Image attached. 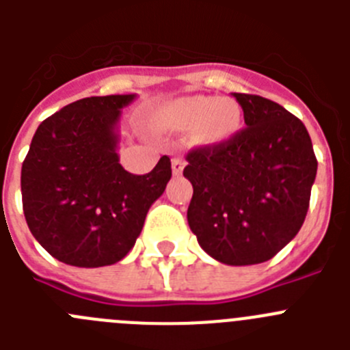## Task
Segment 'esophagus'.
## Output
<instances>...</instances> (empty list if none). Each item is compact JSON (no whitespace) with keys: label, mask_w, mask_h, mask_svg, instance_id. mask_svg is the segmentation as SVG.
<instances>
[{"label":"esophagus","mask_w":350,"mask_h":350,"mask_svg":"<svg viewBox=\"0 0 350 350\" xmlns=\"http://www.w3.org/2000/svg\"><path fill=\"white\" fill-rule=\"evenodd\" d=\"M184 166H185V161H184V157H180V156H175L172 159V170H173V173H175V175H178V173H182V170H184Z\"/></svg>","instance_id":"esophagus-1"}]
</instances>
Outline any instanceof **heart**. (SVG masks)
Listing matches in <instances>:
<instances>
[{"mask_svg": "<svg viewBox=\"0 0 350 350\" xmlns=\"http://www.w3.org/2000/svg\"><path fill=\"white\" fill-rule=\"evenodd\" d=\"M240 107L234 101L215 96H187L166 107L163 122L173 129H187L200 124V137L208 144H221L240 128Z\"/></svg>", "mask_w": 350, "mask_h": 350, "instance_id": "1", "label": "heart"}]
</instances>
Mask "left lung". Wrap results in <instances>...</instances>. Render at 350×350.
<instances>
[{
	"instance_id": "obj_1",
	"label": "left lung",
	"mask_w": 350,
	"mask_h": 350,
	"mask_svg": "<svg viewBox=\"0 0 350 350\" xmlns=\"http://www.w3.org/2000/svg\"><path fill=\"white\" fill-rule=\"evenodd\" d=\"M245 128L187 152V222L206 254L245 267L273 258L307 217L317 159L298 117L262 96L233 92Z\"/></svg>"
}]
</instances>
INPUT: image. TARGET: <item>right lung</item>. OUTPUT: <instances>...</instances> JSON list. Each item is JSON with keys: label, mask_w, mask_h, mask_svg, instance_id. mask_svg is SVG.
<instances>
[{"label": "right lung", "mask_w": 350, "mask_h": 350, "mask_svg": "<svg viewBox=\"0 0 350 350\" xmlns=\"http://www.w3.org/2000/svg\"><path fill=\"white\" fill-rule=\"evenodd\" d=\"M135 94L91 96L47 117L23 163L21 191L29 231L55 259L80 268L120 261L172 178L163 156L147 175L117 156L120 108Z\"/></svg>", "instance_id": "obj_1"}]
</instances>
